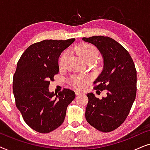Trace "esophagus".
<instances>
[{
    "instance_id": "obj_1",
    "label": "esophagus",
    "mask_w": 150,
    "mask_h": 150,
    "mask_svg": "<svg viewBox=\"0 0 150 150\" xmlns=\"http://www.w3.org/2000/svg\"><path fill=\"white\" fill-rule=\"evenodd\" d=\"M75 93H76V95L77 96H81V94H82V93H81V92H79V91H76Z\"/></svg>"
}]
</instances>
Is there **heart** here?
Instances as JSON below:
<instances>
[{
	"mask_svg": "<svg viewBox=\"0 0 150 150\" xmlns=\"http://www.w3.org/2000/svg\"><path fill=\"white\" fill-rule=\"evenodd\" d=\"M76 52L80 57H81L85 62L93 63L98 58V48L92 44L84 43L76 46L75 49ZM67 52H63L61 55L59 59V66L60 68H63L67 63ZM85 81V79H82L76 76H72L70 79V82L72 85L76 88H81L83 86V82Z\"/></svg>",
	"mask_w": 150,
	"mask_h": 150,
	"instance_id": "1",
	"label": "heart"
}]
</instances>
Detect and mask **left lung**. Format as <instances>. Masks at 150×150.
I'll list each match as a JSON object with an SVG mask.
<instances>
[{
	"instance_id": "obj_1",
	"label": "left lung",
	"mask_w": 150,
	"mask_h": 150,
	"mask_svg": "<svg viewBox=\"0 0 150 150\" xmlns=\"http://www.w3.org/2000/svg\"><path fill=\"white\" fill-rule=\"evenodd\" d=\"M97 47L104 59V68L94 81L95 90H107L105 98L87 94L85 117L97 130L108 132L122 125L128 117L137 93V70L129 52L106 36L83 38Z\"/></svg>"
}]
</instances>
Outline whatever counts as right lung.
I'll list each match as a JSON object with an SVG mask.
<instances>
[{"label":"right lung","mask_w":150,"mask_h":150,"mask_svg":"<svg viewBox=\"0 0 150 150\" xmlns=\"http://www.w3.org/2000/svg\"><path fill=\"white\" fill-rule=\"evenodd\" d=\"M75 39L46 40L30 45L17 63L13 78L16 105L24 122L37 132L48 133L64 122L67 106L75 98L72 90L50 92V81L59 73V57Z\"/></svg>","instance_id":"1"}]
</instances>
